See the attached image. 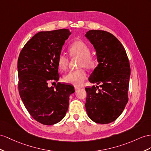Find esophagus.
I'll return each mask as SVG.
<instances>
[{"instance_id": "34e87169", "label": "esophagus", "mask_w": 151, "mask_h": 151, "mask_svg": "<svg viewBox=\"0 0 151 151\" xmlns=\"http://www.w3.org/2000/svg\"><path fill=\"white\" fill-rule=\"evenodd\" d=\"M74 87H75V90L78 89V88H80V87H78V86H74Z\"/></svg>"}]
</instances>
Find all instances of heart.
<instances>
[{
	"label": "heart",
	"instance_id": "b5f03b06",
	"mask_svg": "<svg viewBox=\"0 0 151 151\" xmlns=\"http://www.w3.org/2000/svg\"><path fill=\"white\" fill-rule=\"evenodd\" d=\"M69 55L72 58H80L78 68L91 69L94 65V60L91 55V49L86 42L82 41H76L68 48ZM69 63L68 58L64 53L59 54L57 58V66L59 71L63 72L67 69ZM87 78V73L83 69L68 73L63 77L65 83L80 86Z\"/></svg>",
	"mask_w": 151,
	"mask_h": 151
}]
</instances>
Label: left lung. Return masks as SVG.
I'll return each instance as SVG.
<instances>
[{
	"instance_id": "left-lung-1",
	"label": "left lung",
	"mask_w": 151,
	"mask_h": 151,
	"mask_svg": "<svg viewBox=\"0 0 151 151\" xmlns=\"http://www.w3.org/2000/svg\"><path fill=\"white\" fill-rule=\"evenodd\" d=\"M86 37L93 45L98 65L88 78L96 83L86 88V109L92 121L109 124L115 121L128 101L130 65L126 50L117 38L104 30H91Z\"/></svg>"
}]
</instances>
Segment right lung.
<instances>
[{
  "mask_svg": "<svg viewBox=\"0 0 151 151\" xmlns=\"http://www.w3.org/2000/svg\"><path fill=\"white\" fill-rule=\"evenodd\" d=\"M71 33L62 29L36 34L27 41L18 59V91L30 115L45 125L60 122L69 107V96L75 88L57 82V58Z\"/></svg>",
  "mask_w": 151,
  "mask_h": 151,
  "instance_id": "obj_1",
  "label": "right lung"
}]
</instances>
